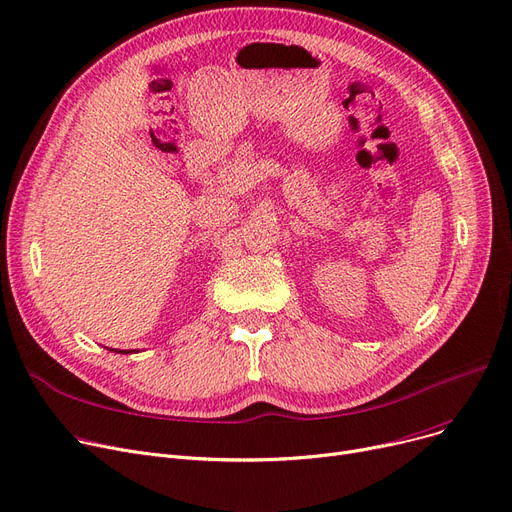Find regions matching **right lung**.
I'll return each mask as SVG.
<instances>
[{"label":"right lung","mask_w":512,"mask_h":512,"mask_svg":"<svg viewBox=\"0 0 512 512\" xmlns=\"http://www.w3.org/2000/svg\"><path fill=\"white\" fill-rule=\"evenodd\" d=\"M124 353H126V351H124ZM128 353H130V351H128Z\"/></svg>","instance_id":"obj_1"}]
</instances>
